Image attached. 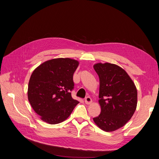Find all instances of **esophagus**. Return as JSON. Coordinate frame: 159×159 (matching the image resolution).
<instances>
[{"label": "esophagus", "instance_id": "obj_1", "mask_svg": "<svg viewBox=\"0 0 159 159\" xmlns=\"http://www.w3.org/2000/svg\"><path fill=\"white\" fill-rule=\"evenodd\" d=\"M85 103H86L87 105L90 104L91 102H92V99H91V98L89 97V96L86 97L85 99Z\"/></svg>", "mask_w": 159, "mask_h": 159}]
</instances>
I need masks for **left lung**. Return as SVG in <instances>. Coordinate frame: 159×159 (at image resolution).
<instances>
[{
    "mask_svg": "<svg viewBox=\"0 0 159 159\" xmlns=\"http://www.w3.org/2000/svg\"><path fill=\"white\" fill-rule=\"evenodd\" d=\"M94 69L99 78L101 111L93 120L101 129L114 132L133 116L137 108V90L127 72L118 65L98 63Z\"/></svg>",
    "mask_w": 159,
    "mask_h": 159,
    "instance_id": "1",
    "label": "left lung"
}]
</instances>
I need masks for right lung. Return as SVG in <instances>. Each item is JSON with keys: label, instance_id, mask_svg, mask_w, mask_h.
<instances>
[{"label": "right lung", "instance_id": "right-lung-1", "mask_svg": "<svg viewBox=\"0 0 159 159\" xmlns=\"http://www.w3.org/2000/svg\"><path fill=\"white\" fill-rule=\"evenodd\" d=\"M77 60L55 58L46 61L33 72L27 97L35 112L44 122L58 124L67 119L79 101L74 99L73 74Z\"/></svg>", "mask_w": 159, "mask_h": 159}]
</instances>
